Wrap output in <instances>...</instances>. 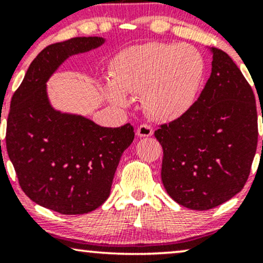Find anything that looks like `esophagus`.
<instances>
[{
	"instance_id": "obj_1",
	"label": "esophagus",
	"mask_w": 263,
	"mask_h": 263,
	"mask_svg": "<svg viewBox=\"0 0 263 263\" xmlns=\"http://www.w3.org/2000/svg\"><path fill=\"white\" fill-rule=\"evenodd\" d=\"M153 135V128L148 125H141L137 128V136L138 137H151Z\"/></svg>"
}]
</instances>
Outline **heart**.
Returning a JSON list of instances; mask_svg holds the SVG:
<instances>
[{"instance_id":"obj_1","label":"heart","mask_w":263,"mask_h":263,"mask_svg":"<svg viewBox=\"0 0 263 263\" xmlns=\"http://www.w3.org/2000/svg\"><path fill=\"white\" fill-rule=\"evenodd\" d=\"M204 60L186 44L148 43L120 53L111 64L110 80L100 91L115 106L129 104L127 95H143L151 116L171 121L189 110L204 77Z\"/></svg>"}]
</instances>
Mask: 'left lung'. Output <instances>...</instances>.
Segmentation results:
<instances>
[{
	"instance_id": "obj_1",
	"label": "left lung",
	"mask_w": 263,
	"mask_h": 263,
	"mask_svg": "<svg viewBox=\"0 0 263 263\" xmlns=\"http://www.w3.org/2000/svg\"><path fill=\"white\" fill-rule=\"evenodd\" d=\"M208 49L211 74L197 102L155 132L163 148V185L193 210L213 209L240 193L257 148L251 86L228 54Z\"/></svg>"
}]
</instances>
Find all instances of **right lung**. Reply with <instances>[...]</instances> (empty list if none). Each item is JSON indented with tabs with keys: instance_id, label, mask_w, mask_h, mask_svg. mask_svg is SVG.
<instances>
[{
	"instance_id": "right-lung-1",
	"label": "right lung",
	"mask_w": 263,
	"mask_h": 263,
	"mask_svg": "<svg viewBox=\"0 0 263 263\" xmlns=\"http://www.w3.org/2000/svg\"><path fill=\"white\" fill-rule=\"evenodd\" d=\"M102 37H75L48 45L13 93L6 147L21 188L41 206L64 215L98 209L110 195L134 127H102L79 114L57 110L48 80L70 57L101 47Z\"/></svg>"
}]
</instances>
